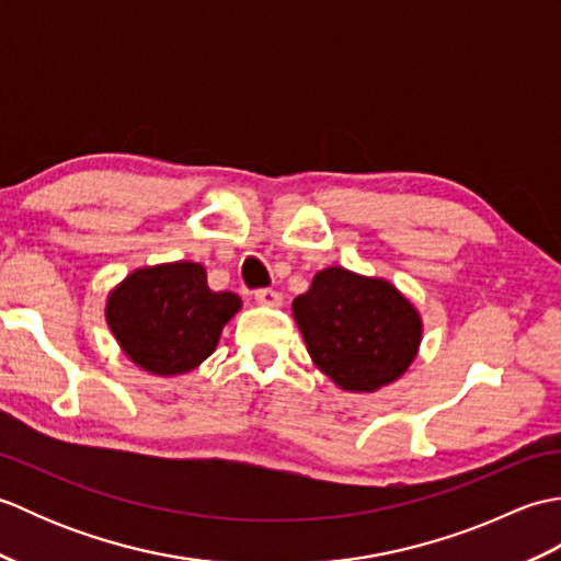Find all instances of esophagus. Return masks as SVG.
Listing matches in <instances>:
<instances>
[{"label": "esophagus", "mask_w": 561, "mask_h": 561, "mask_svg": "<svg viewBox=\"0 0 561 561\" xmlns=\"http://www.w3.org/2000/svg\"><path fill=\"white\" fill-rule=\"evenodd\" d=\"M255 299H257L262 306H270V308L282 306V294L274 291V289H257V291H255Z\"/></svg>", "instance_id": "obj_1"}]
</instances>
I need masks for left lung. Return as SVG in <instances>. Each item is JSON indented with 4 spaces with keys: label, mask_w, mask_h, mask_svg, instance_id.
Here are the masks:
<instances>
[{
    "label": "left lung",
    "mask_w": 561,
    "mask_h": 561,
    "mask_svg": "<svg viewBox=\"0 0 561 561\" xmlns=\"http://www.w3.org/2000/svg\"><path fill=\"white\" fill-rule=\"evenodd\" d=\"M291 311L313 364L347 392L396 383L422 344V316L396 284L337 265L316 272Z\"/></svg>",
    "instance_id": "8db88e82"
}]
</instances>
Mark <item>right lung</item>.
I'll use <instances>...</instances> for the list:
<instances>
[{"label": "right lung", "instance_id": "right-lung-1", "mask_svg": "<svg viewBox=\"0 0 561 561\" xmlns=\"http://www.w3.org/2000/svg\"><path fill=\"white\" fill-rule=\"evenodd\" d=\"M241 296L214 291L199 262L139 267L111 289L105 323L135 366L153 376L193 371L217 350Z\"/></svg>", "mask_w": 561, "mask_h": 561}]
</instances>
